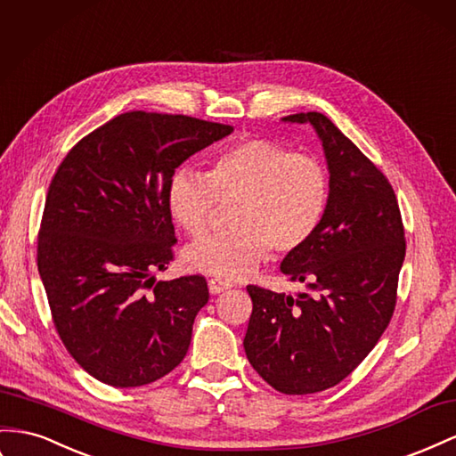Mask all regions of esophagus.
Wrapping results in <instances>:
<instances>
[{
	"mask_svg": "<svg viewBox=\"0 0 456 456\" xmlns=\"http://www.w3.org/2000/svg\"><path fill=\"white\" fill-rule=\"evenodd\" d=\"M230 288H232V284H230V281H226V280H220V278H211V280H208V291H211L213 295L223 293V291H226Z\"/></svg>",
	"mask_w": 456,
	"mask_h": 456,
	"instance_id": "34e87169",
	"label": "esophagus"
}]
</instances>
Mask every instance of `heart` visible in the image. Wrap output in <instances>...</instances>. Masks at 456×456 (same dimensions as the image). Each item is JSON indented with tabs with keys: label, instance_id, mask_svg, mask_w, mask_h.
I'll return each mask as SVG.
<instances>
[{
	"label": "heart",
	"instance_id": "heart-1",
	"mask_svg": "<svg viewBox=\"0 0 456 456\" xmlns=\"http://www.w3.org/2000/svg\"><path fill=\"white\" fill-rule=\"evenodd\" d=\"M328 200L326 167L266 138L226 147L207 175L182 167L167 183L170 216L193 236L208 228L216 201H236L232 230L195 240L183 249L190 270L220 280L249 274L266 253L284 258L301 251L322 224Z\"/></svg>",
	"mask_w": 456,
	"mask_h": 456
}]
</instances>
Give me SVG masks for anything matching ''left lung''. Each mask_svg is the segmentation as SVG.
Returning a JSON list of instances; mask_svg holds the SVG:
<instances>
[{
  "label": "left lung",
  "mask_w": 456,
  "mask_h": 456,
  "mask_svg": "<svg viewBox=\"0 0 456 456\" xmlns=\"http://www.w3.org/2000/svg\"><path fill=\"white\" fill-rule=\"evenodd\" d=\"M284 120L316 130L330 172L322 224L280 266L313 295L248 286L253 313L243 347L266 384L306 395L339 384L374 349L395 311L407 243L384 172L322 113Z\"/></svg>",
  "instance_id": "obj_1"
}]
</instances>
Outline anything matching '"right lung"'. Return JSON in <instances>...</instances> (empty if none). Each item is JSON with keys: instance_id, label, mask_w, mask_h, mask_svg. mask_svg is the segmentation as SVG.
Returning a JSON list of instances; mask_svg holds the SVG:
<instances>
[{"instance_id": "1", "label": "right lung", "mask_w": 456, "mask_h": 456, "mask_svg": "<svg viewBox=\"0 0 456 456\" xmlns=\"http://www.w3.org/2000/svg\"><path fill=\"white\" fill-rule=\"evenodd\" d=\"M233 128L130 110L82 138L49 183L38 270L53 324L86 372L138 387L182 362L208 301L203 276L155 281L175 258L168 178Z\"/></svg>"}]
</instances>
